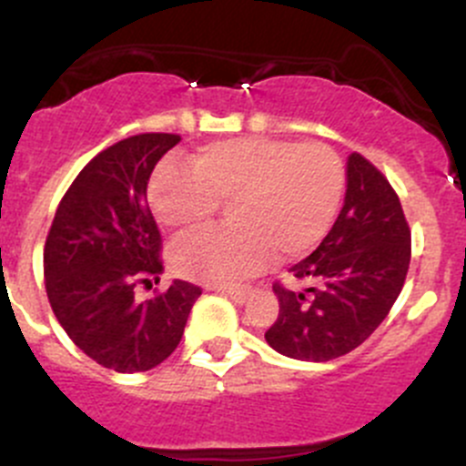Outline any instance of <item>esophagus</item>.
<instances>
[{
    "instance_id": "1",
    "label": "esophagus",
    "mask_w": 466,
    "mask_h": 466,
    "mask_svg": "<svg viewBox=\"0 0 466 466\" xmlns=\"http://www.w3.org/2000/svg\"><path fill=\"white\" fill-rule=\"evenodd\" d=\"M223 293L228 295L234 304H243L248 299V293H250V290L248 289H225Z\"/></svg>"
}]
</instances>
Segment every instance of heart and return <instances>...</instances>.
<instances>
[{
  "label": "heart",
  "instance_id": "1",
  "mask_svg": "<svg viewBox=\"0 0 466 466\" xmlns=\"http://www.w3.org/2000/svg\"><path fill=\"white\" fill-rule=\"evenodd\" d=\"M189 168L164 164L148 187L155 218L177 232H198L228 205L232 229L196 234L173 246L177 275L234 284L268 259H302L331 228L345 189V167L331 146L275 137L207 144Z\"/></svg>",
  "mask_w": 466,
  "mask_h": 466
}]
</instances>
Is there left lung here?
Returning <instances> with one entry per match:
<instances>
[{
  "instance_id": "1",
  "label": "left lung",
  "mask_w": 466,
  "mask_h": 466,
  "mask_svg": "<svg viewBox=\"0 0 466 466\" xmlns=\"http://www.w3.org/2000/svg\"><path fill=\"white\" fill-rule=\"evenodd\" d=\"M408 263L410 229L397 194L379 168L351 153L336 223L307 259L290 268L311 289H272L279 316L266 331V342L289 359L311 363L350 354L397 302Z\"/></svg>"
}]
</instances>
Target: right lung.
<instances>
[{"label": "right lung", "instance_id": "1", "mask_svg": "<svg viewBox=\"0 0 466 466\" xmlns=\"http://www.w3.org/2000/svg\"><path fill=\"white\" fill-rule=\"evenodd\" d=\"M180 135L121 139L83 168L60 200L45 246L51 309L74 345L121 374L146 372L173 354L200 289L176 279L148 302L137 281H159V232L146 185Z\"/></svg>", "mask_w": 466, "mask_h": 466}]
</instances>
